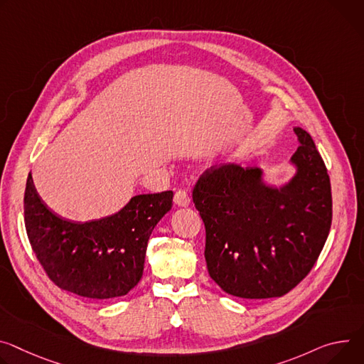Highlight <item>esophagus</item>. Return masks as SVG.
<instances>
[{
    "label": "esophagus",
    "instance_id": "1",
    "mask_svg": "<svg viewBox=\"0 0 364 364\" xmlns=\"http://www.w3.org/2000/svg\"><path fill=\"white\" fill-rule=\"evenodd\" d=\"M174 203L181 208H187L190 205V196L186 190H177L174 194Z\"/></svg>",
    "mask_w": 364,
    "mask_h": 364
}]
</instances>
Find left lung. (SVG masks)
<instances>
[{
  "mask_svg": "<svg viewBox=\"0 0 364 364\" xmlns=\"http://www.w3.org/2000/svg\"><path fill=\"white\" fill-rule=\"evenodd\" d=\"M296 177L282 190L255 167L220 164L193 188L206 229L210 277L229 294L266 299L289 293L312 270L333 220L331 183L309 134L294 129Z\"/></svg>",
  "mask_w": 364,
  "mask_h": 364,
  "instance_id": "1",
  "label": "left lung"
}]
</instances>
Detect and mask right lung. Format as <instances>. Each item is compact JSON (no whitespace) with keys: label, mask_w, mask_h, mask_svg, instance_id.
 Returning a JSON list of instances; mask_svg holds the SVG:
<instances>
[{"label":"right lung","mask_w":364,"mask_h":364,"mask_svg":"<svg viewBox=\"0 0 364 364\" xmlns=\"http://www.w3.org/2000/svg\"><path fill=\"white\" fill-rule=\"evenodd\" d=\"M171 206V190L139 194L113 216L75 223L46 208L28 174L24 225L33 252L58 287L90 299H112L141 280L149 237Z\"/></svg>","instance_id":"add662e5"}]
</instances>
